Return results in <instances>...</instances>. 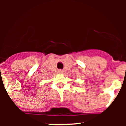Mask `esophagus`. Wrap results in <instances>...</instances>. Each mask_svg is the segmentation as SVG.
Returning a JSON list of instances; mask_svg holds the SVG:
<instances>
[{"label": "esophagus", "instance_id": "obj_1", "mask_svg": "<svg viewBox=\"0 0 126 126\" xmlns=\"http://www.w3.org/2000/svg\"><path fill=\"white\" fill-rule=\"evenodd\" d=\"M58 72H59V74H62V73H64V71H62V70H59V71H58Z\"/></svg>", "mask_w": 126, "mask_h": 126}]
</instances>
